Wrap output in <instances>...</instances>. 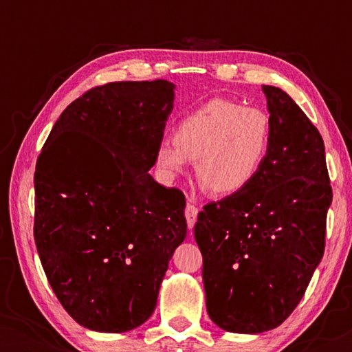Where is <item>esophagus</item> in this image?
Wrapping results in <instances>:
<instances>
[{
	"label": "esophagus",
	"instance_id": "esophagus-1",
	"mask_svg": "<svg viewBox=\"0 0 352 352\" xmlns=\"http://www.w3.org/2000/svg\"><path fill=\"white\" fill-rule=\"evenodd\" d=\"M197 214H199V208L195 205L187 204L186 206V219H187V228L194 229L195 221H197Z\"/></svg>",
	"mask_w": 352,
	"mask_h": 352
}]
</instances>
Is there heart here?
<instances>
[{
	"mask_svg": "<svg viewBox=\"0 0 352 352\" xmlns=\"http://www.w3.org/2000/svg\"><path fill=\"white\" fill-rule=\"evenodd\" d=\"M272 122L266 110L230 99H211L184 115L175 141H163L155 166L163 179L184 175L195 162L197 179L213 194L228 197L247 189L267 160Z\"/></svg>",
	"mask_w": 352,
	"mask_h": 352,
	"instance_id": "obj_1",
	"label": "heart"
}]
</instances>
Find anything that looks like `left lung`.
<instances>
[{
	"instance_id": "obj_1",
	"label": "left lung",
	"mask_w": 352,
	"mask_h": 352,
	"mask_svg": "<svg viewBox=\"0 0 352 352\" xmlns=\"http://www.w3.org/2000/svg\"><path fill=\"white\" fill-rule=\"evenodd\" d=\"M272 122L267 160L252 184L200 211L206 311L219 329L263 333L301 301L325 248L331 187L320 133L295 100L263 85Z\"/></svg>"
}]
</instances>
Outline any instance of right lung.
<instances>
[{"instance_id":"obj_1","label":"right lung","mask_w":352,"mask_h":352,"mask_svg":"<svg viewBox=\"0 0 352 352\" xmlns=\"http://www.w3.org/2000/svg\"><path fill=\"white\" fill-rule=\"evenodd\" d=\"M176 85L117 81L88 91L52 126L35 171V243L57 300L85 329L142 325L175 250L186 199L148 175Z\"/></svg>"}]
</instances>
